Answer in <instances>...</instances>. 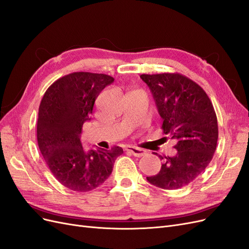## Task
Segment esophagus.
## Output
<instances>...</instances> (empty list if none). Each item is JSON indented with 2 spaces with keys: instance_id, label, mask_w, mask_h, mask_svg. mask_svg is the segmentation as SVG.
Masks as SVG:
<instances>
[{
  "instance_id": "1",
  "label": "esophagus",
  "mask_w": 249,
  "mask_h": 249,
  "mask_svg": "<svg viewBox=\"0 0 249 249\" xmlns=\"http://www.w3.org/2000/svg\"><path fill=\"white\" fill-rule=\"evenodd\" d=\"M125 150H127V152H131L135 157H142L145 155V150L142 149V148H139V147H136V146H130L127 145L124 147Z\"/></svg>"
}]
</instances>
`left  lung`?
<instances>
[{"mask_svg":"<svg viewBox=\"0 0 249 249\" xmlns=\"http://www.w3.org/2000/svg\"><path fill=\"white\" fill-rule=\"evenodd\" d=\"M163 119L165 135L177 141L176 156L162 157L159 173L148 182L166 190L179 189L205 171L217 146V117L208 94L198 84L180 73H143Z\"/></svg>","mask_w":249,"mask_h":249,"instance_id":"1","label":"left lung"}]
</instances>
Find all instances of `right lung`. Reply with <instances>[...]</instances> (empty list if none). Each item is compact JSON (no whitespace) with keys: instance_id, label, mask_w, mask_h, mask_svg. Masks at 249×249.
I'll use <instances>...</instances> for the list:
<instances>
[{"instance_id":"add662e5","label":"right lung","mask_w":249,"mask_h":249,"mask_svg":"<svg viewBox=\"0 0 249 249\" xmlns=\"http://www.w3.org/2000/svg\"><path fill=\"white\" fill-rule=\"evenodd\" d=\"M114 79L104 73L72 72L58 79L44 93L37 120L40 153L58 182L70 190L87 192L106 180L122 147L85 150L82 126L90 120L94 102Z\"/></svg>"}]
</instances>
